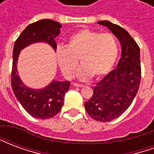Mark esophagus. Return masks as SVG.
Wrapping results in <instances>:
<instances>
[{
  "label": "esophagus",
  "instance_id": "34e87169",
  "mask_svg": "<svg viewBox=\"0 0 154 154\" xmlns=\"http://www.w3.org/2000/svg\"><path fill=\"white\" fill-rule=\"evenodd\" d=\"M75 87H83V85L82 84H78V83H73L72 84Z\"/></svg>",
  "mask_w": 154,
  "mask_h": 154
}]
</instances>
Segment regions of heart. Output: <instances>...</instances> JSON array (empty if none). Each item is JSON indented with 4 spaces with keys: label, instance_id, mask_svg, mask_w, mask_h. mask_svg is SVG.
Wrapping results in <instances>:
<instances>
[{
    "label": "heart",
    "instance_id": "heart-1",
    "mask_svg": "<svg viewBox=\"0 0 154 154\" xmlns=\"http://www.w3.org/2000/svg\"><path fill=\"white\" fill-rule=\"evenodd\" d=\"M118 53V43L112 34L84 29L68 38L66 48H57L56 57L61 71L68 78L74 77L79 59L82 67L77 72L78 77L87 80L108 73Z\"/></svg>",
    "mask_w": 154,
    "mask_h": 154
}]
</instances>
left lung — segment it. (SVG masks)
Instances as JSON below:
<instances>
[{"instance_id": "8db88e82", "label": "left lung", "mask_w": 154, "mask_h": 154, "mask_svg": "<svg viewBox=\"0 0 154 154\" xmlns=\"http://www.w3.org/2000/svg\"><path fill=\"white\" fill-rule=\"evenodd\" d=\"M98 23L108 27L118 38L122 54L117 67L94 87L93 95L85 102V109L92 119L108 122L121 116L138 92L141 79L140 50L125 29L108 20Z\"/></svg>"}]
</instances>
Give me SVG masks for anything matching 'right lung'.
<instances>
[{"mask_svg":"<svg viewBox=\"0 0 154 154\" xmlns=\"http://www.w3.org/2000/svg\"><path fill=\"white\" fill-rule=\"evenodd\" d=\"M62 25L52 20H41L29 25L15 40L13 49L11 87L23 108L35 118L49 119L57 115L63 105L64 96L69 90L70 82L53 81L44 89L35 90L26 87L20 79L16 63L21 49L36 42H46L57 49L55 38Z\"/></svg>","mask_w":154,"mask_h":154,"instance_id":"obj_1","label":"right lung"}]
</instances>
